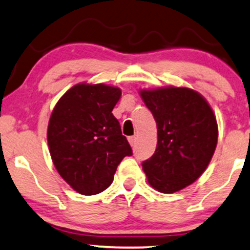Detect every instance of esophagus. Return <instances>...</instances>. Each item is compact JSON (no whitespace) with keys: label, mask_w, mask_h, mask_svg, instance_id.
Instances as JSON below:
<instances>
[{"label":"esophagus","mask_w":250,"mask_h":250,"mask_svg":"<svg viewBox=\"0 0 250 250\" xmlns=\"http://www.w3.org/2000/svg\"><path fill=\"white\" fill-rule=\"evenodd\" d=\"M128 141H129L130 146H135V142H136V138H135V136H129V138H128Z\"/></svg>","instance_id":"1"}]
</instances>
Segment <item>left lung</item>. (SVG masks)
<instances>
[{
  "mask_svg": "<svg viewBox=\"0 0 250 250\" xmlns=\"http://www.w3.org/2000/svg\"><path fill=\"white\" fill-rule=\"evenodd\" d=\"M158 127L154 154L142 163L152 188L173 193L196 182L209 165L218 128L205 98L188 87L140 91Z\"/></svg>",
  "mask_w": 250,
  "mask_h": 250,
  "instance_id": "1",
  "label": "left lung"
}]
</instances>
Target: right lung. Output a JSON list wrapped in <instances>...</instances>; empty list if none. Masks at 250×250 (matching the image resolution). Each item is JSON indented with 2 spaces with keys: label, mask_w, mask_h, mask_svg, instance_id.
<instances>
[{
  "label": "right lung",
  "mask_w": 250,
  "mask_h": 250,
  "mask_svg": "<svg viewBox=\"0 0 250 250\" xmlns=\"http://www.w3.org/2000/svg\"><path fill=\"white\" fill-rule=\"evenodd\" d=\"M121 90L105 84H77L52 111L47 141L58 173L85 196L108 188L117 166L133 154L112 115Z\"/></svg>",
  "instance_id": "obj_1"
}]
</instances>
